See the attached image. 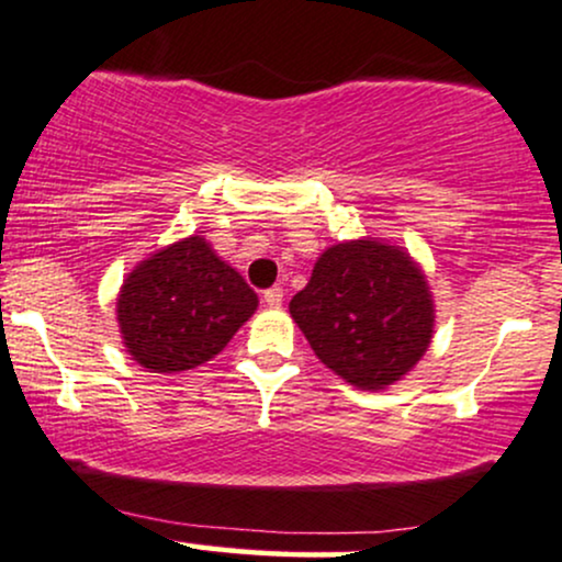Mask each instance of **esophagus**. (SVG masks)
<instances>
[{"instance_id":"34e87169","label":"esophagus","mask_w":562,"mask_h":562,"mask_svg":"<svg viewBox=\"0 0 562 562\" xmlns=\"http://www.w3.org/2000/svg\"><path fill=\"white\" fill-rule=\"evenodd\" d=\"M282 295H285V293H282L280 285L263 290V303H267L269 308H280L282 306Z\"/></svg>"}]
</instances>
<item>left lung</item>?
Segmentation results:
<instances>
[{"instance_id": "1", "label": "left lung", "mask_w": 562, "mask_h": 562, "mask_svg": "<svg viewBox=\"0 0 562 562\" xmlns=\"http://www.w3.org/2000/svg\"><path fill=\"white\" fill-rule=\"evenodd\" d=\"M290 317L335 375L362 391L402 380L434 338V295L423 269L398 245L375 237L327 248Z\"/></svg>"}]
</instances>
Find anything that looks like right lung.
<instances>
[{
  "mask_svg": "<svg viewBox=\"0 0 562 562\" xmlns=\"http://www.w3.org/2000/svg\"><path fill=\"white\" fill-rule=\"evenodd\" d=\"M259 295L205 237L166 245L126 274L115 299L121 338L150 372H182L214 359L250 319Z\"/></svg>",
  "mask_w": 562,
  "mask_h": 562,
  "instance_id": "right-lung-1",
  "label": "right lung"
}]
</instances>
